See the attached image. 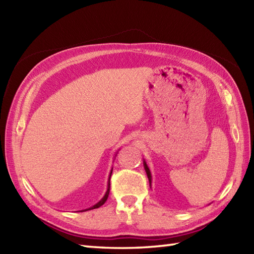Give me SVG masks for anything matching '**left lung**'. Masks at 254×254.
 <instances>
[{
	"instance_id": "left-lung-1",
	"label": "left lung",
	"mask_w": 254,
	"mask_h": 254,
	"mask_svg": "<svg viewBox=\"0 0 254 254\" xmlns=\"http://www.w3.org/2000/svg\"><path fill=\"white\" fill-rule=\"evenodd\" d=\"M143 164H144V169H145V171H146V175H147V177H148V181H149V187L152 188V175H150V170H149V168H148V166H147V164H146V161H143Z\"/></svg>"
}]
</instances>
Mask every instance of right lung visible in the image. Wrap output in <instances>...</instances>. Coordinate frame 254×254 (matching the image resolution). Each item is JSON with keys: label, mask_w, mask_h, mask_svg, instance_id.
Masks as SVG:
<instances>
[{"label": "right lung", "mask_w": 254, "mask_h": 254, "mask_svg": "<svg viewBox=\"0 0 254 254\" xmlns=\"http://www.w3.org/2000/svg\"><path fill=\"white\" fill-rule=\"evenodd\" d=\"M111 174H112V170L110 171V175H109V179H108V188H107V191H106V193H105V195H104V197H102L100 201L98 202V203H96L94 206H91V207H89V208H86V209H83V210H80V212H85V210H89V209H94V208H98V207H100L101 205H104L105 204V202L107 201V198H108V195H109V192H110V178H111Z\"/></svg>", "instance_id": "1"}]
</instances>
